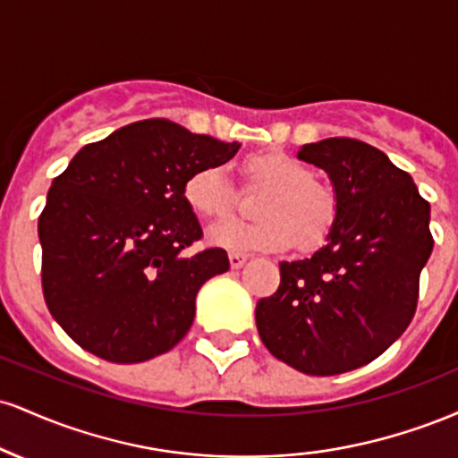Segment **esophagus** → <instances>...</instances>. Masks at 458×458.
<instances>
[{
  "instance_id": "34e87169",
  "label": "esophagus",
  "mask_w": 458,
  "mask_h": 458,
  "mask_svg": "<svg viewBox=\"0 0 458 458\" xmlns=\"http://www.w3.org/2000/svg\"><path fill=\"white\" fill-rule=\"evenodd\" d=\"M247 259H250V254H239V251H233V254H230V267H233V269H241V267L247 262Z\"/></svg>"
}]
</instances>
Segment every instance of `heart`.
I'll use <instances>...</instances> for the list:
<instances>
[{
	"instance_id": "obj_1",
	"label": "heart",
	"mask_w": 458,
	"mask_h": 458,
	"mask_svg": "<svg viewBox=\"0 0 458 458\" xmlns=\"http://www.w3.org/2000/svg\"><path fill=\"white\" fill-rule=\"evenodd\" d=\"M245 178L267 189L256 204V222L222 219L207 230V241L230 251H280L297 241L317 247L338 219V199L327 185L314 181L312 170L286 152H254L243 161ZM182 198L198 217L219 219L234 204V187L222 165L196 167L185 178Z\"/></svg>"
}]
</instances>
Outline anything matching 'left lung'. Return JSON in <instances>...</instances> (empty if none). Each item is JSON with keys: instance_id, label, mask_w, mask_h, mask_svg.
Returning a JSON list of instances; mask_svg holds the SVG:
<instances>
[{"instance_id": "left-lung-1", "label": "left lung", "mask_w": 458, "mask_h": 458, "mask_svg": "<svg viewBox=\"0 0 458 458\" xmlns=\"http://www.w3.org/2000/svg\"><path fill=\"white\" fill-rule=\"evenodd\" d=\"M297 157L327 172L338 219L310 259L280 262V288L256 306L269 353L314 377L370 364L411 323L433 251L430 204L366 141L329 138Z\"/></svg>"}]
</instances>
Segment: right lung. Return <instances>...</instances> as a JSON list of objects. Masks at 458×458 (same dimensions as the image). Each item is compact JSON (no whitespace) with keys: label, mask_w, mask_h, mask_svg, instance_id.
<instances>
[{"label":"right lung","mask_w":458,"mask_h":458,"mask_svg":"<svg viewBox=\"0 0 458 458\" xmlns=\"http://www.w3.org/2000/svg\"><path fill=\"white\" fill-rule=\"evenodd\" d=\"M225 144L163 118L83 146L54 178L38 217L43 293L60 327L114 364H138L185 338L202 284L230 269L182 198L196 167L224 165Z\"/></svg>","instance_id":"right-lung-1"}]
</instances>
